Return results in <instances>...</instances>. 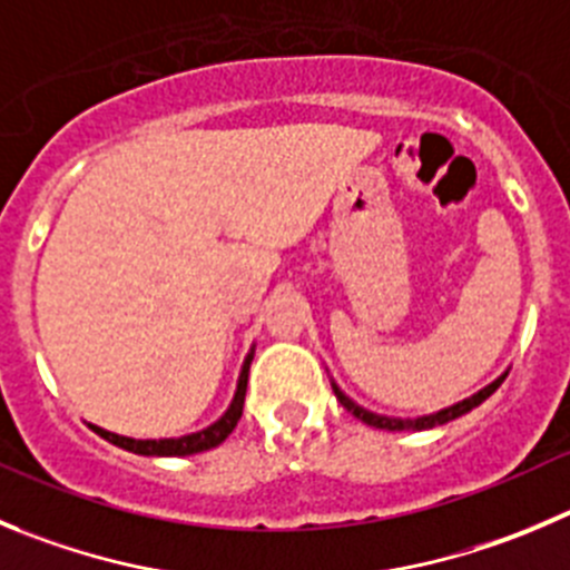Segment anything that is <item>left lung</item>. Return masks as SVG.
I'll return each mask as SVG.
<instances>
[{
    "mask_svg": "<svg viewBox=\"0 0 570 570\" xmlns=\"http://www.w3.org/2000/svg\"><path fill=\"white\" fill-rule=\"evenodd\" d=\"M507 374H509V371H503V374L498 376V380H492V382H489V385H483L481 391H475V393H472V396L461 399V402H455V405H446V407H441V411L424 413V416H413V419L385 416V413H374V411H368V407L357 405V402H354V399H351V396H345V393L340 391V385L334 380H332V387H334V396L340 399V405H343L345 411L351 413V416H357L360 422L371 424V428H380V430H433V428H439V424H446V422H453V419L464 416V413H470L472 407H478V405H481V402H487V399L492 396V393L498 391V387H501V382L507 380Z\"/></svg>",
    "mask_w": 570,
    "mask_h": 570,
    "instance_id": "8db88e82",
    "label": "left lung"
}]
</instances>
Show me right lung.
<instances>
[{"instance_id":"1","label":"right lung","mask_w":570,"mask_h":570,"mask_svg":"<svg viewBox=\"0 0 570 570\" xmlns=\"http://www.w3.org/2000/svg\"><path fill=\"white\" fill-rule=\"evenodd\" d=\"M255 345L247 351V357H244L242 371H238V382H236V393H233L230 405L227 411L222 413L219 419L207 428L196 430V433H185L177 435V439H129V435H117L109 433V430L98 428V424H89L100 439H106L109 444L124 446L129 453L135 455H157V459H174V455H196L205 453V450H213V446H219L227 435L236 430L238 419H242L244 411V393H247V376H249V363H253Z\"/></svg>"}]
</instances>
